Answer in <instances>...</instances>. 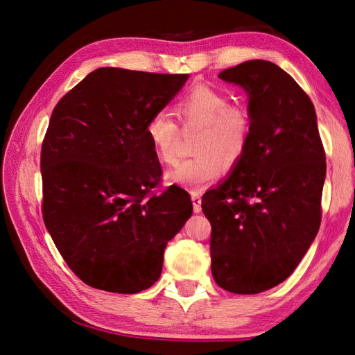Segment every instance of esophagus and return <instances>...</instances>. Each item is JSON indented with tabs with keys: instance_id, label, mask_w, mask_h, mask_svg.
<instances>
[{
	"instance_id": "1",
	"label": "esophagus",
	"mask_w": 355,
	"mask_h": 355,
	"mask_svg": "<svg viewBox=\"0 0 355 355\" xmlns=\"http://www.w3.org/2000/svg\"><path fill=\"white\" fill-rule=\"evenodd\" d=\"M191 200H192V205H193V212L200 214L201 212V193L200 192H192Z\"/></svg>"
}]
</instances>
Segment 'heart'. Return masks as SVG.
Segmentation results:
<instances>
[{
    "mask_svg": "<svg viewBox=\"0 0 355 355\" xmlns=\"http://www.w3.org/2000/svg\"><path fill=\"white\" fill-rule=\"evenodd\" d=\"M175 112L184 128L197 126L193 140L195 155L180 162L166 178L169 183L201 189L221 175L224 168H233L245 154L252 134L248 111L230 105L229 96L212 85L198 84L175 103ZM146 137L155 157L164 164L177 160L180 131L168 111H155L146 123Z\"/></svg>",
    "mask_w": 355,
    "mask_h": 355,
    "instance_id": "b5f03b06",
    "label": "heart"
}]
</instances>
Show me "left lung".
Instances as JSON below:
<instances>
[{
    "instance_id": "left-lung-1",
    "label": "left lung",
    "mask_w": 355,
    "mask_h": 355,
    "mask_svg": "<svg viewBox=\"0 0 355 355\" xmlns=\"http://www.w3.org/2000/svg\"><path fill=\"white\" fill-rule=\"evenodd\" d=\"M218 78L245 89L252 134L229 178L201 201L212 275L224 290L256 294L284 282L318 235L325 149L311 99L281 67L254 59Z\"/></svg>"
}]
</instances>
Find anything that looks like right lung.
I'll use <instances>...</instances> for the list:
<instances>
[{"label":"right lung","mask_w":355,"mask_h":355,"mask_svg":"<svg viewBox=\"0 0 355 355\" xmlns=\"http://www.w3.org/2000/svg\"><path fill=\"white\" fill-rule=\"evenodd\" d=\"M189 74L97 69L58 102L41 149L42 216L67 266L97 290L134 294L158 281L189 193L153 189L162 166L146 123Z\"/></svg>","instance_id":"1"}]
</instances>
